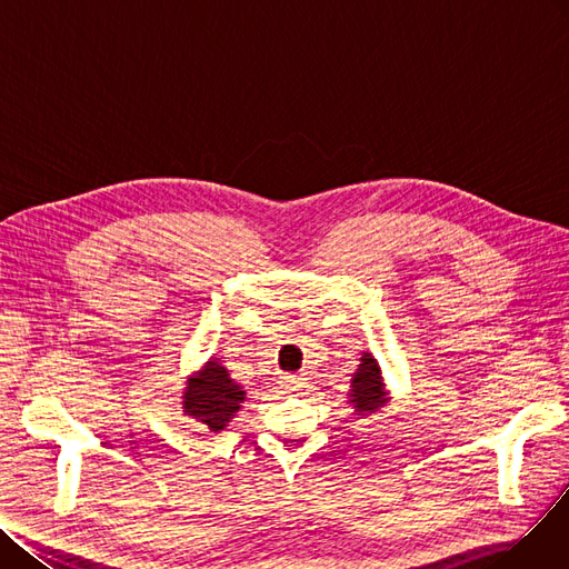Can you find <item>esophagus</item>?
Wrapping results in <instances>:
<instances>
[{"instance_id":"1","label":"esophagus","mask_w":569,"mask_h":569,"mask_svg":"<svg viewBox=\"0 0 569 569\" xmlns=\"http://www.w3.org/2000/svg\"><path fill=\"white\" fill-rule=\"evenodd\" d=\"M280 383H282L287 390H298V388L306 386V377H303V375H284V377L280 379Z\"/></svg>"}]
</instances>
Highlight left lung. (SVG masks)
Wrapping results in <instances>:
<instances>
[{"mask_svg":"<svg viewBox=\"0 0 569 569\" xmlns=\"http://www.w3.org/2000/svg\"><path fill=\"white\" fill-rule=\"evenodd\" d=\"M351 405L356 409V413L367 416L379 411L386 399H383V383H381V370L377 360L365 353L358 372L353 377V390H351Z\"/></svg>","mask_w":569,"mask_h":569,"instance_id":"8db88e82","label":"left lung"}]
</instances>
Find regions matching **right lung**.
<instances>
[{"label":"right lung","instance_id":"1","mask_svg":"<svg viewBox=\"0 0 569 569\" xmlns=\"http://www.w3.org/2000/svg\"><path fill=\"white\" fill-rule=\"evenodd\" d=\"M183 399V409L188 416H194L211 431H220L233 418V413L241 409L246 392L229 379L222 365L211 360L202 375L190 379Z\"/></svg>","mask_w":569,"mask_h":569}]
</instances>
